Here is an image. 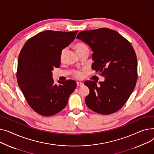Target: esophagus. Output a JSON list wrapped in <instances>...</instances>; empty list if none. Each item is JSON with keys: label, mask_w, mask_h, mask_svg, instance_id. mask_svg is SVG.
<instances>
[{"label": "esophagus", "mask_w": 154, "mask_h": 154, "mask_svg": "<svg viewBox=\"0 0 154 154\" xmlns=\"http://www.w3.org/2000/svg\"><path fill=\"white\" fill-rule=\"evenodd\" d=\"M76 84H77L78 86H83V83H81V82H77Z\"/></svg>", "instance_id": "esophagus-1"}]
</instances>
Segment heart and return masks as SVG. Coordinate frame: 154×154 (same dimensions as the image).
I'll return each instance as SVG.
<instances>
[{
	"label": "heart",
	"instance_id": "heart-1",
	"mask_svg": "<svg viewBox=\"0 0 154 154\" xmlns=\"http://www.w3.org/2000/svg\"><path fill=\"white\" fill-rule=\"evenodd\" d=\"M75 48H76V50L77 51V53L79 52V51H81L85 50H88V47L87 45L84 44V43H76L75 45ZM65 51V50L63 49L61 51V59L63 58V55H64ZM73 75L77 78H81L83 75L82 72L79 71H75L73 72Z\"/></svg>",
	"mask_w": 154,
	"mask_h": 154
}]
</instances>
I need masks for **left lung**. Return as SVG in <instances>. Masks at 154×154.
I'll return each mask as SVG.
<instances>
[{
	"label": "left lung",
	"instance_id": "obj_1",
	"mask_svg": "<svg viewBox=\"0 0 154 154\" xmlns=\"http://www.w3.org/2000/svg\"><path fill=\"white\" fill-rule=\"evenodd\" d=\"M93 50V69L105 78L98 85L86 81L87 106L99 114H112L124 105L137 79V60L131 43L115 30L101 28L80 32L76 37Z\"/></svg>",
	"mask_w": 154,
	"mask_h": 154
}]
</instances>
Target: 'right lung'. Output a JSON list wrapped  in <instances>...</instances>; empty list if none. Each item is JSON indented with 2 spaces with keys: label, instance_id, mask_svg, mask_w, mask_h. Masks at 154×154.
<instances>
[{
  "label": "right lung",
  "instance_id": "obj_1",
  "mask_svg": "<svg viewBox=\"0 0 154 154\" xmlns=\"http://www.w3.org/2000/svg\"><path fill=\"white\" fill-rule=\"evenodd\" d=\"M78 32L44 31L27 40L21 50L17 83L29 106L42 116H53L64 109L76 88L73 80L54 83L51 71L60 66L61 51Z\"/></svg>",
  "mask_w": 154,
  "mask_h": 154
}]
</instances>
